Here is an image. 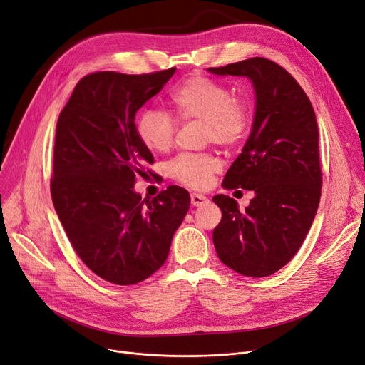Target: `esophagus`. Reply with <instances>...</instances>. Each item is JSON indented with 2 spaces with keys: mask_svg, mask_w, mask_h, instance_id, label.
<instances>
[{
  "mask_svg": "<svg viewBox=\"0 0 365 365\" xmlns=\"http://www.w3.org/2000/svg\"><path fill=\"white\" fill-rule=\"evenodd\" d=\"M207 197L206 195H201V194H191V205L198 207V206H203L207 203Z\"/></svg>",
  "mask_w": 365,
  "mask_h": 365,
  "instance_id": "esophagus-1",
  "label": "esophagus"
}]
</instances>
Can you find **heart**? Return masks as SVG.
Returning a JSON list of instances; mask_svg holds the SVG:
<instances>
[{
  "label": "heart",
  "instance_id": "b5f03b06",
  "mask_svg": "<svg viewBox=\"0 0 365 365\" xmlns=\"http://www.w3.org/2000/svg\"><path fill=\"white\" fill-rule=\"evenodd\" d=\"M174 115L180 121H203L205 141L230 147L244 140L251 123V106L233 98L227 86L207 76L194 75L171 94ZM178 132V121L158 108H145L137 120V133L153 152H168ZM220 162L210 153H182L168 164V174L179 183L200 190L210 183Z\"/></svg>",
  "mask_w": 365,
  "mask_h": 365
}]
</instances>
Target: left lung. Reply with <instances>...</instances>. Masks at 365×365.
Instances as JSON below:
<instances>
[{
  "mask_svg": "<svg viewBox=\"0 0 365 365\" xmlns=\"http://www.w3.org/2000/svg\"><path fill=\"white\" fill-rule=\"evenodd\" d=\"M207 71L248 76L255 90L250 138L222 182L224 190L242 187L255 195L244 212L228 195L212 198L222 212L213 245L220 260L237 274L269 277L294 257L319 207L316 114L298 81L272 60L254 57Z\"/></svg>",
  "mask_w": 365,
  "mask_h": 365,
  "instance_id": "left-lung-1",
  "label": "left lung"
}]
</instances>
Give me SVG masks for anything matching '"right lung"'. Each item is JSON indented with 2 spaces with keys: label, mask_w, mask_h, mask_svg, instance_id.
<instances>
[{
  "label": "right lung",
  "mask_w": 365,
  "mask_h": 365,
  "mask_svg": "<svg viewBox=\"0 0 365 365\" xmlns=\"http://www.w3.org/2000/svg\"><path fill=\"white\" fill-rule=\"evenodd\" d=\"M174 72L86 75L57 121L53 207L78 257L117 286L137 284L165 263L190 209V194L180 186L145 201L133 191L135 179L155 162L138 137L135 114Z\"/></svg>",
  "instance_id": "right-lung-1"
}]
</instances>
